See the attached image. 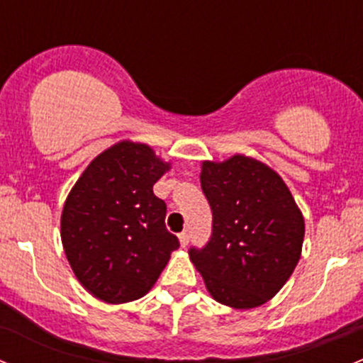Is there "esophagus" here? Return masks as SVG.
Segmentation results:
<instances>
[{
	"mask_svg": "<svg viewBox=\"0 0 363 363\" xmlns=\"http://www.w3.org/2000/svg\"><path fill=\"white\" fill-rule=\"evenodd\" d=\"M179 242H181V246H182V247L188 246V242H189V233H188V232L179 233Z\"/></svg>",
	"mask_w": 363,
	"mask_h": 363,
	"instance_id": "obj_1",
	"label": "esophagus"
}]
</instances>
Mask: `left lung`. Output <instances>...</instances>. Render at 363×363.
<instances>
[{
	"instance_id": "obj_1",
	"label": "left lung",
	"mask_w": 363,
	"mask_h": 363,
	"mask_svg": "<svg viewBox=\"0 0 363 363\" xmlns=\"http://www.w3.org/2000/svg\"><path fill=\"white\" fill-rule=\"evenodd\" d=\"M203 195L212 208V235L189 258L208 294L233 309L269 302L294 274L303 242V216L277 172L235 155L203 161Z\"/></svg>"
}]
</instances>
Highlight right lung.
<instances>
[{
    "label": "right lung",
    "mask_w": 363,
    "mask_h": 363,
    "mask_svg": "<svg viewBox=\"0 0 363 363\" xmlns=\"http://www.w3.org/2000/svg\"><path fill=\"white\" fill-rule=\"evenodd\" d=\"M170 163L149 145L123 140L87 164L65 202L61 240L79 283L107 303L144 296L179 239L164 226L167 203L152 191Z\"/></svg>",
    "instance_id": "1"
}]
</instances>
